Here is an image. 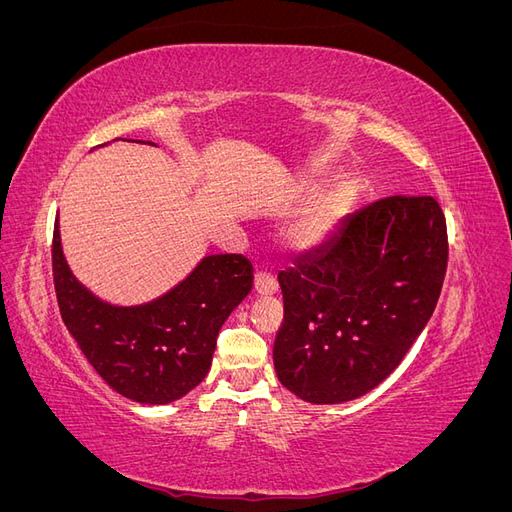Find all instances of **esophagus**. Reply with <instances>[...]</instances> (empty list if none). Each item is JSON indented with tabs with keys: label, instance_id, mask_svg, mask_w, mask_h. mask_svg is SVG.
<instances>
[{
	"label": "esophagus",
	"instance_id": "34e87169",
	"mask_svg": "<svg viewBox=\"0 0 512 512\" xmlns=\"http://www.w3.org/2000/svg\"><path fill=\"white\" fill-rule=\"evenodd\" d=\"M254 290L258 294H273L277 290L275 275L269 271H258L254 277Z\"/></svg>",
	"mask_w": 512,
	"mask_h": 512
}]
</instances>
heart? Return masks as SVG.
I'll list each match as a JSON object with an SVG mask.
<instances>
[{
	"label": "heart",
	"mask_w": 512,
	"mask_h": 512,
	"mask_svg": "<svg viewBox=\"0 0 512 512\" xmlns=\"http://www.w3.org/2000/svg\"><path fill=\"white\" fill-rule=\"evenodd\" d=\"M352 205H354L352 190L335 188L290 230V245L297 247V250H305V247L322 241L339 222L346 218Z\"/></svg>",
	"instance_id": "1"
}]
</instances>
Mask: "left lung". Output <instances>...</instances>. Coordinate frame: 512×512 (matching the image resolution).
I'll use <instances>...</instances> for the list:
<instances>
[{
  "label": "left lung",
  "instance_id": "1",
  "mask_svg": "<svg viewBox=\"0 0 512 512\" xmlns=\"http://www.w3.org/2000/svg\"><path fill=\"white\" fill-rule=\"evenodd\" d=\"M446 262V218L433 196L380 198L350 215L314 254L277 273V378L312 404L374 389L429 322Z\"/></svg>",
  "mask_w": 512,
  "mask_h": 512
}]
</instances>
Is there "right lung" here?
<instances>
[{
	"label": "right lung",
	"instance_id": "obj_1",
	"mask_svg": "<svg viewBox=\"0 0 512 512\" xmlns=\"http://www.w3.org/2000/svg\"><path fill=\"white\" fill-rule=\"evenodd\" d=\"M51 254L68 331L104 382L138 404H170L205 380L224 320L254 284V267L245 256L215 254L160 299L117 307L72 275L57 220Z\"/></svg>",
	"mask_w": 512,
	"mask_h": 512
}]
</instances>
